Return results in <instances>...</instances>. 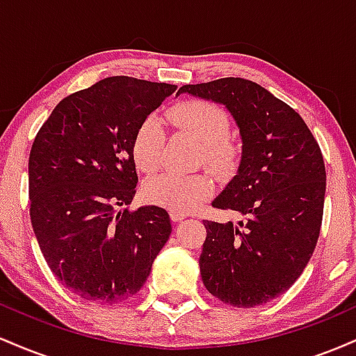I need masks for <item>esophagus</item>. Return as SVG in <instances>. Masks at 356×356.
<instances>
[{"label": "esophagus", "mask_w": 356, "mask_h": 356, "mask_svg": "<svg viewBox=\"0 0 356 356\" xmlns=\"http://www.w3.org/2000/svg\"><path fill=\"white\" fill-rule=\"evenodd\" d=\"M170 219H172L174 222H179V220L186 219V214H181V212H174V211H170Z\"/></svg>", "instance_id": "esophagus-1"}]
</instances>
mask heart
<instances>
[{
    "mask_svg": "<svg viewBox=\"0 0 356 356\" xmlns=\"http://www.w3.org/2000/svg\"><path fill=\"white\" fill-rule=\"evenodd\" d=\"M165 118L179 129L187 130L206 145L202 162L218 172H229L239 161V149L229 134V117L218 105L206 100H187L167 110ZM165 127L161 117L149 115L138 125L134 137V159L138 169L154 172L164 161ZM216 189L211 174L164 172L144 184V195L149 202L174 212L187 214L197 209Z\"/></svg>",
    "mask_w": 356,
    "mask_h": 356,
    "instance_id": "heart-1",
    "label": "heart"
}]
</instances>
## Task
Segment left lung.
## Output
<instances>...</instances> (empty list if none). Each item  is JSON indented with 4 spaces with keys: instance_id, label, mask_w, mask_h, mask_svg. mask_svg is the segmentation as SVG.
Instances as JSON below:
<instances>
[{
    "instance_id": "8db88e82",
    "label": "left lung",
    "mask_w": 356,
    "mask_h": 356,
    "mask_svg": "<svg viewBox=\"0 0 356 356\" xmlns=\"http://www.w3.org/2000/svg\"><path fill=\"white\" fill-rule=\"evenodd\" d=\"M179 93L224 105L243 140L238 174L212 207L246 220H204L202 283L226 305L268 303L291 288L316 248L326 191L320 145L300 113L251 80L227 76Z\"/></svg>"
}]
</instances>
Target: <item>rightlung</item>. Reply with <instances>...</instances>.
I'll return each mask as SVG.
<instances>
[{"instance_id":"1","label":"right lung","mask_w":356,"mask_h":356,"mask_svg":"<svg viewBox=\"0 0 356 356\" xmlns=\"http://www.w3.org/2000/svg\"><path fill=\"white\" fill-rule=\"evenodd\" d=\"M175 85L110 76L65 97L31 145L30 218L65 288L100 305L134 296L169 239L165 209H121L136 195L134 137Z\"/></svg>"}]
</instances>
